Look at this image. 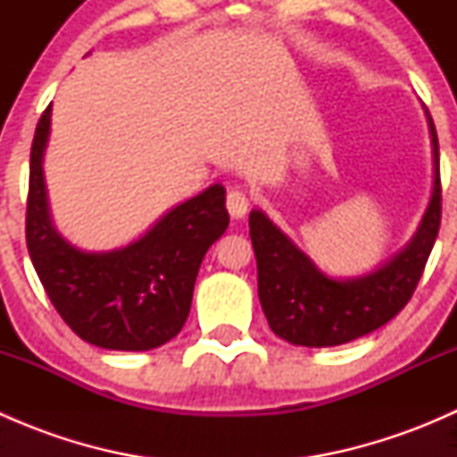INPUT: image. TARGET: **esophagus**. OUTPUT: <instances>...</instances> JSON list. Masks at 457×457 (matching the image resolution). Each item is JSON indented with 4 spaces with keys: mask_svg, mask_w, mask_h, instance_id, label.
Returning a JSON list of instances; mask_svg holds the SVG:
<instances>
[{
    "mask_svg": "<svg viewBox=\"0 0 457 457\" xmlns=\"http://www.w3.org/2000/svg\"><path fill=\"white\" fill-rule=\"evenodd\" d=\"M225 203H228V212L232 219H243L250 210V196H247V192L238 190V187L228 192V201Z\"/></svg>",
    "mask_w": 457,
    "mask_h": 457,
    "instance_id": "esophagus-1",
    "label": "esophagus"
}]
</instances>
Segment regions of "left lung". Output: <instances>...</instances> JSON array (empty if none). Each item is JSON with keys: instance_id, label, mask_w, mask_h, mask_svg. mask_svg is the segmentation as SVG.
Here are the masks:
<instances>
[{"instance_id": "1", "label": "left lung", "mask_w": 457, "mask_h": 457, "mask_svg": "<svg viewBox=\"0 0 457 457\" xmlns=\"http://www.w3.org/2000/svg\"><path fill=\"white\" fill-rule=\"evenodd\" d=\"M428 132L433 145V192L425 216L407 247L370 274L331 278L261 210L250 212L258 298L276 336L303 347H334L371 334L407 305L425 271L442 216L440 152L431 117Z\"/></svg>"}]
</instances>
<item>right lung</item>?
Listing matches in <instances>:
<instances>
[{"label": "right lung", "instance_id": "add662e5", "mask_svg": "<svg viewBox=\"0 0 457 457\" xmlns=\"http://www.w3.org/2000/svg\"><path fill=\"white\" fill-rule=\"evenodd\" d=\"M48 135L50 105L32 139L26 203V245L50 303L81 340L96 347H161L186 325L203 256L228 229L225 187L216 183L172 207L130 245L84 252L50 220L41 168Z\"/></svg>", "mask_w": 457, "mask_h": 457}]
</instances>
